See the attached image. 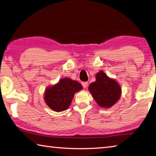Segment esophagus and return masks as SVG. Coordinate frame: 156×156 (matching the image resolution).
Here are the masks:
<instances>
[{
    "label": "esophagus",
    "mask_w": 156,
    "mask_h": 156,
    "mask_svg": "<svg viewBox=\"0 0 156 156\" xmlns=\"http://www.w3.org/2000/svg\"><path fill=\"white\" fill-rule=\"evenodd\" d=\"M88 82H87V81H86V82H82V86H83V88H87V86H88Z\"/></svg>",
    "instance_id": "34e87169"
}]
</instances>
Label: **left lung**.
<instances>
[{
	"mask_svg": "<svg viewBox=\"0 0 156 156\" xmlns=\"http://www.w3.org/2000/svg\"><path fill=\"white\" fill-rule=\"evenodd\" d=\"M88 90L97 104L105 108L115 104L121 94L119 84L108 77L103 71L97 74L96 81L90 84Z\"/></svg>",
	"mask_w": 156,
	"mask_h": 156,
	"instance_id": "1",
	"label": "left lung"
}]
</instances>
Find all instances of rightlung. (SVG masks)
Wrapping results in <instances>:
<instances>
[{"mask_svg":"<svg viewBox=\"0 0 156 156\" xmlns=\"http://www.w3.org/2000/svg\"><path fill=\"white\" fill-rule=\"evenodd\" d=\"M81 89L82 86L77 81L69 78L62 79L55 85L46 89L45 102L54 111H64L70 106L75 92Z\"/></svg>","mask_w":156,"mask_h":156,"instance_id":"add662e5","label":"right lung"}]
</instances>
